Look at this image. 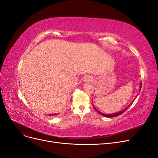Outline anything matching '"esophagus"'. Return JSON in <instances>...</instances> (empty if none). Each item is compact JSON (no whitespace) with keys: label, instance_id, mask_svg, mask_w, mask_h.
<instances>
[{"label":"esophagus","instance_id":"obj_1","mask_svg":"<svg viewBox=\"0 0 158 158\" xmlns=\"http://www.w3.org/2000/svg\"><path fill=\"white\" fill-rule=\"evenodd\" d=\"M84 81H85V82H92V81H93V78L90 76H86L84 78Z\"/></svg>","mask_w":158,"mask_h":158}]
</instances>
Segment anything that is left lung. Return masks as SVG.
I'll return each instance as SVG.
<instances>
[{
  "label": "left lung",
  "mask_w": 158,
  "mask_h": 158,
  "mask_svg": "<svg viewBox=\"0 0 158 158\" xmlns=\"http://www.w3.org/2000/svg\"><path fill=\"white\" fill-rule=\"evenodd\" d=\"M141 87H142V84H140V89H141ZM132 104V103H131ZM130 107V106H129L127 108H126V109H125L124 110H123V111H119V112H117V113H113V114H104V113H101V112H99V111H98V110L95 108V109L97 111V112L98 113H99L100 114H102V115H103V116H104V117H108V118H111V117H117V116H118V115H120V114H121L122 113H123L124 112H125L126 110Z\"/></svg>",
  "instance_id": "1"
}]
</instances>
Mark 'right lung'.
I'll use <instances>...</instances> for the list:
<instances>
[{"label":"right lung","mask_w":158,"mask_h":158,"mask_svg":"<svg viewBox=\"0 0 158 158\" xmlns=\"http://www.w3.org/2000/svg\"><path fill=\"white\" fill-rule=\"evenodd\" d=\"M49 115H52V116H53V115H56V114H50Z\"/></svg>","instance_id":"right-lung-1"}]
</instances>
